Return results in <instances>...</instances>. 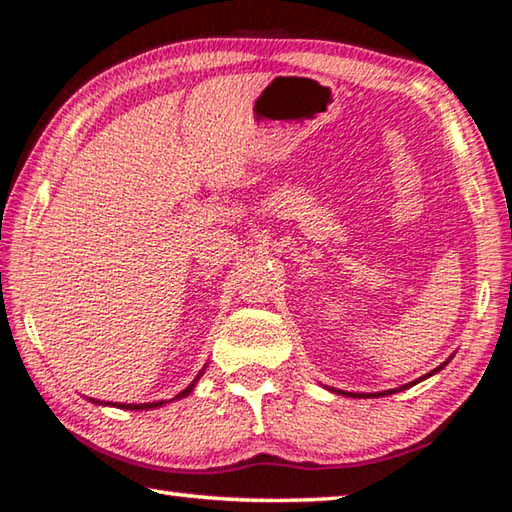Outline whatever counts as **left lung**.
<instances>
[{
  "label": "left lung",
  "instance_id": "8db88e82",
  "mask_svg": "<svg viewBox=\"0 0 512 512\" xmlns=\"http://www.w3.org/2000/svg\"><path fill=\"white\" fill-rule=\"evenodd\" d=\"M445 365H447V363H442L440 367H435V370H433V372H429V374H424L420 381H424V379H429V376H433L435 372H440V370H442V367H445ZM420 381L406 383V385H401V388H397V390H385V392H376V395H367V392H360V395H358V392H342V390H333V392H338V395H347V397H360V399H363V397H383V395H395V392H399V390H406V388H410V385H415V383H420Z\"/></svg>",
  "mask_w": 512,
  "mask_h": 512
}]
</instances>
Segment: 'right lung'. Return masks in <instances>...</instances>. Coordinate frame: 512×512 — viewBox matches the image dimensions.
<instances>
[{"label":"right lung","instance_id":"add662e5","mask_svg":"<svg viewBox=\"0 0 512 512\" xmlns=\"http://www.w3.org/2000/svg\"><path fill=\"white\" fill-rule=\"evenodd\" d=\"M201 374H204V370H201V372L197 374V379L192 381L186 390H181L179 395L174 397V399H183V397H188L190 392L195 390V383L199 381V376H201ZM174 399H170V401H174ZM90 401H92V404H102V401H97V399H90ZM163 404H167V401H149V404H113V406H117V408H127V410H149V408H158V406H163Z\"/></svg>","mask_w":512,"mask_h":512}]
</instances>
